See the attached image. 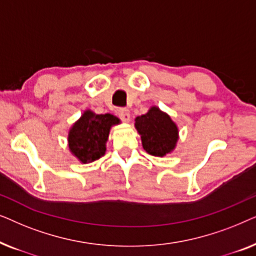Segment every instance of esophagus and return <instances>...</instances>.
Returning a JSON list of instances; mask_svg holds the SVG:
<instances>
[{
    "mask_svg": "<svg viewBox=\"0 0 256 256\" xmlns=\"http://www.w3.org/2000/svg\"><path fill=\"white\" fill-rule=\"evenodd\" d=\"M118 114L122 121L128 122L129 120H130V114H129V110H127V108H118Z\"/></svg>",
    "mask_w": 256,
    "mask_h": 256,
    "instance_id": "obj_1",
    "label": "esophagus"
}]
</instances>
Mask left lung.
<instances>
[{
    "label": "left lung",
    "instance_id": "obj_1",
    "mask_svg": "<svg viewBox=\"0 0 256 256\" xmlns=\"http://www.w3.org/2000/svg\"><path fill=\"white\" fill-rule=\"evenodd\" d=\"M143 149L152 156H166L172 152L178 140V128L169 115L152 107L144 115L135 118Z\"/></svg>",
    "mask_w": 256,
    "mask_h": 256
}]
</instances>
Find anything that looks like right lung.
Returning a JSON list of instances; mask_svg holds the SVG:
<instances>
[{
    "mask_svg": "<svg viewBox=\"0 0 256 256\" xmlns=\"http://www.w3.org/2000/svg\"><path fill=\"white\" fill-rule=\"evenodd\" d=\"M120 120L112 114H94L86 110L68 132V148L82 163L99 160L106 152L110 127Z\"/></svg>",
    "mask_w": 256,
    "mask_h": 256,
    "instance_id": "right-lung-1",
    "label": "right lung"
}]
</instances>
